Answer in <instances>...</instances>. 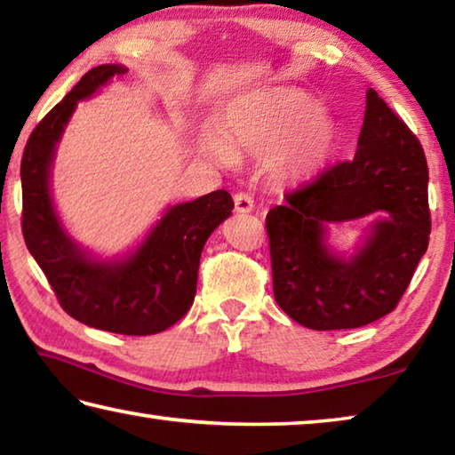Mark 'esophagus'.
Here are the masks:
<instances>
[{"label": "esophagus", "mask_w": 455, "mask_h": 455, "mask_svg": "<svg viewBox=\"0 0 455 455\" xmlns=\"http://www.w3.org/2000/svg\"><path fill=\"white\" fill-rule=\"evenodd\" d=\"M255 209V200L249 192H236L235 195V211L236 212H251Z\"/></svg>", "instance_id": "1"}]
</instances>
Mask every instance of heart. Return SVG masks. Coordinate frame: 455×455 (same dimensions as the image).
Segmentation results:
<instances>
[{
  "label": "heart",
  "instance_id": "1",
  "mask_svg": "<svg viewBox=\"0 0 455 455\" xmlns=\"http://www.w3.org/2000/svg\"><path fill=\"white\" fill-rule=\"evenodd\" d=\"M335 124L309 94L275 88L228 106L222 144L228 154H268V171L281 182H301L329 156Z\"/></svg>",
  "mask_w": 455,
  "mask_h": 455
}]
</instances>
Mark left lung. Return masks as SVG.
I'll list each match as a JSON object with an SVG mask.
<instances>
[{
  "mask_svg": "<svg viewBox=\"0 0 455 455\" xmlns=\"http://www.w3.org/2000/svg\"><path fill=\"white\" fill-rule=\"evenodd\" d=\"M383 210L357 256L324 244L329 221ZM431 233L421 144L375 90H367L353 160L329 166L267 214L273 292L292 321L315 331L355 329L385 317L410 287Z\"/></svg>",
  "mask_w": 455,
  "mask_h": 455,
  "instance_id": "obj_1",
  "label": "left lung"
}]
</instances>
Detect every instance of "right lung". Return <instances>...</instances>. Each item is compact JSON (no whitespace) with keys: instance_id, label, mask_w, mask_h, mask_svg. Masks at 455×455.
Wrapping results in <instances>:
<instances>
[{"instance_id":"obj_1","label":"right lung","mask_w":455,"mask_h":455,"mask_svg":"<svg viewBox=\"0 0 455 455\" xmlns=\"http://www.w3.org/2000/svg\"><path fill=\"white\" fill-rule=\"evenodd\" d=\"M124 66L104 64L82 76L70 94L45 114L21 156V233L58 303L84 325L120 335H154L188 313L196 292L200 252L206 238L235 209L227 190L176 204L134 255L92 260L61 228L50 196L56 144L78 100L90 98Z\"/></svg>"}]
</instances>
